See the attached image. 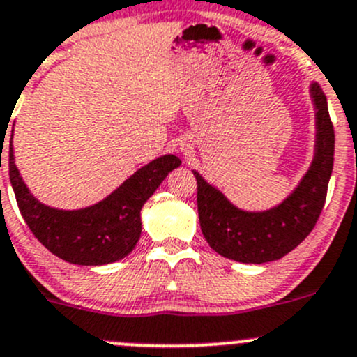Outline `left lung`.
<instances>
[{
  "label": "left lung",
  "instance_id": "left-lung-1",
  "mask_svg": "<svg viewBox=\"0 0 357 357\" xmlns=\"http://www.w3.org/2000/svg\"><path fill=\"white\" fill-rule=\"evenodd\" d=\"M311 96L316 107L314 160L301 185L278 207L264 212L240 211L193 171L202 233L222 257L245 264L278 261L314 228L332 176L335 132L326 96L318 84L311 86Z\"/></svg>",
  "mask_w": 357,
  "mask_h": 357
}]
</instances>
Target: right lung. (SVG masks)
<instances>
[{"label": "right lung", "mask_w": 357, "mask_h": 357, "mask_svg": "<svg viewBox=\"0 0 357 357\" xmlns=\"http://www.w3.org/2000/svg\"><path fill=\"white\" fill-rule=\"evenodd\" d=\"M178 165L181 160L176 155L158 157L126 179L105 200L81 211H59L31 195L13 160L12 142L8 153L10 181L32 235L56 257L79 266L110 264L135 248L142 235L139 211Z\"/></svg>", "instance_id": "right-lung-1"}]
</instances>
